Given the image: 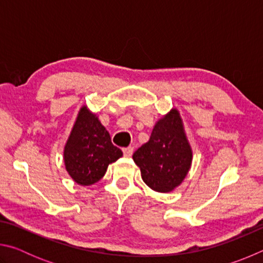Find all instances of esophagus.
<instances>
[{"mask_svg":"<svg viewBox=\"0 0 263 263\" xmlns=\"http://www.w3.org/2000/svg\"><path fill=\"white\" fill-rule=\"evenodd\" d=\"M123 153H124V157H131L133 153V147L123 148Z\"/></svg>","mask_w":263,"mask_h":263,"instance_id":"obj_1","label":"esophagus"}]
</instances>
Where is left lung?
Masks as SVG:
<instances>
[{
  "label": "left lung",
  "instance_id": "left-lung-1",
  "mask_svg": "<svg viewBox=\"0 0 263 263\" xmlns=\"http://www.w3.org/2000/svg\"><path fill=\"white\" fill-rule=\"evenodd\" d=\"M142 181L158 193H171L188 174L193 151L180 112L172 109L160 118L149 140L133 153Z\"/></svg>",
  "mask_w": 263,
  "mask_h": 263
}]
</instances>
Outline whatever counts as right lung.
I'll return each instance as SVG.
<instances>
[{"label":"right lung","mask_w":263,"mask_h":263,"mask_svg":"<svg viewBox=\"0 0 263 263\" xmlns=\"http://www.w3.org/2000/svg\"><path fill=\"white\" fill-rule=\"evenodd\" d=\"M122 155L99 117L83 105L64 149V162L69 176L80 185L94 184L104 176L109 164Z\"/></svg>","instance_id":"add662e5"}]
</instances>
